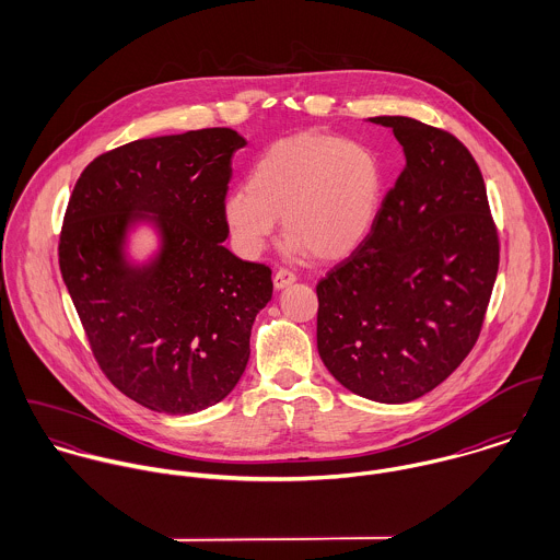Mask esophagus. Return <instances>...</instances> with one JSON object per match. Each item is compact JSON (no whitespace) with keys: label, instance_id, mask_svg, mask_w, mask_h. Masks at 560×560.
I'll list each match as a JSON object with an SVG mask.
<instances>
[{"label":"esophagus","instance_id":"34e87169","mask_svg":"<svg viewBox=\"0 0 560 560\" xmlns=\"http://www.w3.org/2000/svg\"><path fill=\"white\" fill-rule=\"evenodd\" d=\"M295 280H298V276H295L291 269H284V267H280V269L273 273V287H276V289H284V287L293 284Z\"/></svg>","mask_w":560,"mask_h":560}]
</instances>
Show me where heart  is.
Returning a JSON list of instances; mask_svg holds the SVG:
<instances>
[{"label": "heart", "instance_id": "b5f03b06", "mask_svg": "<svg viewBox=\"0 0 560 560\" xmlns=\"http://www.w3.org/2000/svg\"><path fill=\"white\" fill-rule=\"evenodd\" d=\"M386 194L377 153L355 140L300 133L273 142L254 161L247 187L222 205L241 256L256 258L282 218L289 252L338 260L373 233Z\"/></svg>", "mask_w": 560, "mask_h": 560}]
</instances>
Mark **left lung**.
Returning <instances> with one entry per match:
<instances>
[{"instance_id":"left-lung-1","label":"left lung","mask_w":560,"mask_h":560,"mask_svg":"<svg viewBox=\"0 0 560 560\" xmlns=\"http://www.w3.org/2000/svg\"><path fill=\"white\" fill-rule=\"evenodd\" d=\"M405 153L380 220L317 284V347L347 390L407 402L440 386L472 351L500 243L479 165L448 131L377 116Z\"/></svg>"}]
</instances>
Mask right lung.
<instances>
[{
    "mask_svg": "<svg viewBox=\"0 0 560 560\" xmlns=\"http://www.w3.org/2000/svg\"><path fill=\"white\" fill-rule=\"evenodd\" d=\"M245 147L226 127L136 140L90 161L71 194L60 271L92 355L129 399L161 413H196L231 395L249 331L271 300V269L222 245L231 160ZM151 221L161 252L124 254Z\"/></svg>",
    "mask_w": 560,
    "mask_h": 560,
    "instance_id": "add662e5",
    "label": "right lung"
}]
</instances>
